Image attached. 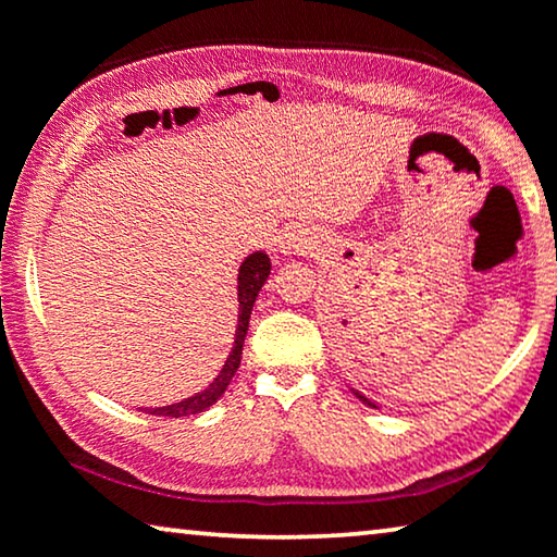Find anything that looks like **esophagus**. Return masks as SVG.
Instances as JSON below:
<instances>
[{
	"label": "esophagus",
	"instance_id": "34e87169",
	"mask_svg": "<svg viewBox=\"0 0 557 557\" xmlns=\"http://www.w3.org/2000/svg\"><path fill=\"white\" fill-rule=\"evenodd\" d=\"M314 247H317V240L305 231H289L280 240V252H285V255H307V252H312Z\"/></svg>",
	"mask_w": 557,
	"mask_h": 557
}]
</instances>
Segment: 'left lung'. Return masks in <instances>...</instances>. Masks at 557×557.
Here are the masks:
<instances>
[{
    "label": "left lung",
    "instance_id": "obj_1",
    "mask_svg": "<svg viewBox=\"0 0 557 557\" xmlns=\"http://www.w3.org/2000/svg\"><path fill=\"white\" fill-rule=\"evenodd\" d=\"M349 392H351V394H355V396H357V399H359L361 404H367V406H369V409H379V406H376V404H374L372 399H367V396H364V394H361V392H357V389H351V386H349Z\"/></svg>",
    "mask_w": 557,
    "mask_h": 557
}]
</instances>
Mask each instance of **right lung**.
<instances>
[{
  "label": "right lung",
  "instance_id": "1",
  "mask_svg": "<svg viewBox=\"0 0 557 557\" xmlns=\"http://www.w3.org/2000/svg\"><path fill=\"white\" fill-rule=\"evenodd\" d=\"M272 262L268 255L262 250H255L247 255V258L240 262L237 268V326H235V342L231 355H227L223 369H220L218 376L210 382L206 389H200L198 394L188 396V399L168 404V406H140V411L153 413V417H171V419H181V417H193V413H200L213 406L220 396L225 394L227 384L233 382V376L240 367V357H243V344L247 337V324H250V314H252V305L258 299L260 289L264 282L270 277Z\"/></svg>",
  "mask_w": 557,
  "mask_h": 557
}]
</instances>
